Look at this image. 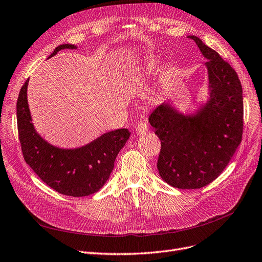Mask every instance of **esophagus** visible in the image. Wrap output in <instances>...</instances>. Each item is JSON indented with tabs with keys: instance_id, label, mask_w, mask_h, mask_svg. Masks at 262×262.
<instances>
[{
	"instance_id": "esophagus-1",
	"label": "esophagus",
	"mask_w": 262,
	"mask_h": 262,
	"mask_svg": "<svg viewBox=\"0 0 262 262\" xmlns=\"http://www.w3.org/2000/svg\"><path fill=\"white\" fill-rule=\"evenodd\" d=\"M135 132H137L138 135H144L148 132V125L145 122H141L137 125V131Z\"/></svg>"
}]
</instances>
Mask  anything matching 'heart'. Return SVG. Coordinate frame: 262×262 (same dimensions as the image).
<instances>
[{"label": "heart", "instance_id": "heart-1", "mask_svg": "<svg viewBox=\"0 0 262 262\" xmlns=\"http://www.w3.org/2000/svg\"><path fill=\"white\" fill-rule=\"evenodd\" d=\"M158 67V60L156 58H150L147 61H145L140 68V70L135 73V79L141 80L144 77L150 75L151 73Z\"/></svg>", "mask_w": 262, "mask_h": 262}]
</instances>
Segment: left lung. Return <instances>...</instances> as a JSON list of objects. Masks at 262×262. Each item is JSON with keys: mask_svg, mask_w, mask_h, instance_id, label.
Returning a JSON list of instances; mask_svg holds the SVG:
<instances>
[{"mask_svg": "<svg viewBox=\"0 0 262 262\" xmlns=\"http://www.w3.org/2000/svg\"><path fill=\"white\" fill-rule=\"evenodd\" d=\"M188 37L207 60V101L186 114L164 102L148 120L161 141V179L179 189H198L217 179L242 141L243 91L236 72L218 52Z\"/></svg>", "mask_w": 262, "mask_h": 262, "instance_id": "left-lung-1", "label": "left lung"}]
</instances>
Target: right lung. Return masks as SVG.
Listing matches in <instances>:
<instances>
[{
  "label": "right lung",
  "mask_w": 262,
  "mask_h": 262,
  "mask_svg": "<svg viewBox=\"0 0 262 262\" xmlns=\"http://www.w3.org/2000/svg\"><path fill=\"white\" fill-rule=\"evenodd\" d=\"M72 44L59 45L47 58L62 49H76ZM28 83L25 82L17 100L19 141L26 162L39 179L59 193L85 196L99 191L105 185L121 148L130 138L128 129L102 134L77 148H60L37 133L28 104Z\"/></svg>",
  "instance_id": "right-lung-1"
}]
</instances>
